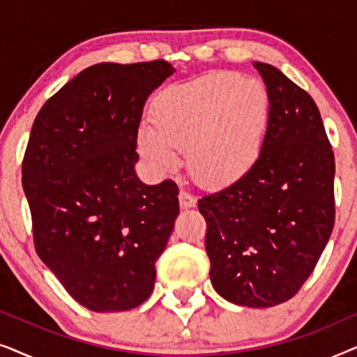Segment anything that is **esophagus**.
<instances>
[{
  "mask_svg": "<svg viewBox=\"0 0 357 357\" xmlns=\"http://www.w3.org/2000/svg\"><path fill=\"white\" fill-rule=\"evenodd\" d=\"M178 199H180V204H182V208H193L197 206V197H195L193 193L187 192V190H180L178 193Z\"/></svg>",
  "mask_w": 357,
  "mask_h": 357,
  "instance_id": "esophagus-1",
  "label": "esophagus"
}]
</instances>
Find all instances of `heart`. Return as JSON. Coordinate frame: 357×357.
Masks as SVG:
<instances>
[{
	"label": "heart",
	"mask_w": 357,
	"mask_h": 357,
	"mask_svg": "<svg viewBox=\"0 0 357 357\" xmlns=\"http://www.w3.org/2000/svg\"><path fill=\"white\" fill-rule=\"evenodd\" d=\"M271 110V96L260 81L231 73L170 86L151 109L154 126L141 125L139 153L155 174H167L178 165L175 151H187L198 183L226 187L255 167Z\"/></svg>",
	"instance_id": "b5f03b06"
}]
</instances>
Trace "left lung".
Listing matches in <instances>:
<instances>
[{"label": "left lung", "mask_w": 357, "mask_h": 357, "mask_svg": "<svg viewBox=\"0 0 357 357\" xmlns=\"http://www.w3.org/2000/svg\"><path fill=\"white\" fill-rule=\"evenodd\" d=\"M271 96L263 153L250 172L198 199L211 282L237 305L273 307L312 275L335 224V155L319 107L278 68L253 63Z\"/></svg>", "instance_id": "8db88e82"}]
</instances>
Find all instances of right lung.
<instances>
[{
    "instance_id": "right-lung-1",
    "label": "right lung",
    "mask_w": 357,
    "mask_h": 357,
    "mask_svg": "<svg viewBox=\"0 0 357 357\" xmlns=\"http://www.w3.org/2000/svg\"><path fill=\"white\" fill-rule=\"evenodd\" d=\"M169 61L86 68L36 116L22 160L33 245L73 299L94 312L143 304L178 216L172 180L136 177L138 128Z\"/></svg>"
}]
</instances>
